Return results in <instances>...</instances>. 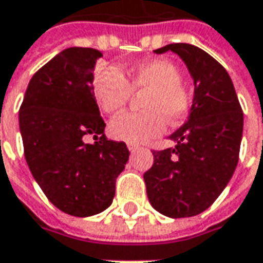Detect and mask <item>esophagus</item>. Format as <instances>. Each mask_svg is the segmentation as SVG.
Wrapping results in <instances>:
<instances>
[{
	"mask_svg": "<svg viewBox=\"0 0 263 263\" xmlns=\"http://www.w3.org/2000/svg\"><path fill=\"white\" fill-rule=\"evenodd\" d=\"M127 147H128V151H130V152H136V151H139V149H140V147L136 146V145H133V143H128V145H127Z\"/></svg>",
	"mask_w": 263,
	"mask_h": 263,
	"instance_id": "obj_1",
	"label": "esophagus"
}]
</instances>
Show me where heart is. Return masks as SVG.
<instances>
[{
  "instance_id": "1",
  "label": "heart",
  "mask_w": 263,
  "mask_h": 263,
  "mask_svg": "<svg viewBox=\"0 0 263 263\" xmlns=\"http://www.w3.org/2000/svg\"><path fill=\"white\" fill-rule=\"evenodd\" d=\"M181 70L165 58L151 60L135 67L128 76L117 67L99 70L93 77V95L106 114L124 109L135 92H146L142 101L145 111L126 112L116 117L111 135L127 143H145L164 133L170 121H178L189 114L192 95L181 82Z\"/></svg>"
}]
</instances>
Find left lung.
<instances>
[{"label": "left lung", "instance_id": "1", "mask_svg": "<svg viewBox=\"0 0 263 263\" xmlns=\"http://www.w3.org/2000/svg\"><path fill=\"white\" fill-rule=\"evenodd\" d=\"M189 68L195 96L187 121L170 139L176 146L154 151L143 174L151 205L170 218L195 217L211 206L237 167L243 111L227 70L203 49L170 44Z\"/></svg>", "mask_w": 263, "mask_h": 263}]
</instances>
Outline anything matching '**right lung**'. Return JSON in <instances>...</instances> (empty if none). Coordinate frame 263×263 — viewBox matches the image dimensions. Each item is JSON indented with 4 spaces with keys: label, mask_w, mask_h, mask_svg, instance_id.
<instances>
[{
    "label": "right lung",
    "mask_w": 263,
    "mask_h": 263,
    "mask_svg": "<svg viewBox=\"0 0 263 263\" xmlns=\"http://www.w3.org/2000/svg\"><path fill=\"white\" fill-rule=\"evenodd\" d=\"M102 54L67 48L29 82L18 111L25 158L45 196L73 217L105 211L128 161L124 142L108 140L93 95V68ZM93 136L95 144L84 139Z\"/></svg>",
    "instance_id": "obj_1"
}]
</instances>
